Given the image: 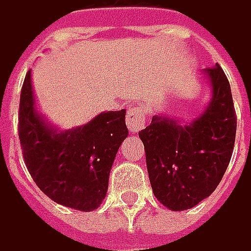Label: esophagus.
<instances>
[{"instance_id": "34e87169", "label": "esophagus", "mask_w": 251, "mask_h": 251, "mask_svg": "<svg viewBox=\"0 0 251 251\" xmlns=\"http://www.w3.org/2000/svg\"><path fill=\"white\" fill-rule=\"evenodd\" d=\"M145 110L141 106H129L127 117H126V123H127V127H128L129 131L138 132L144 128L145 127Z\"/></svg>"}]
</instances>
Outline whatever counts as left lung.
<instances>
[{"instance_id":"1","label":"left lung","mask_w":251,"mask_h":251,"mask_svg":"<svg viewBox=\"0 0 251 251\" xmlns=\"http://www.w3.org/2000/svg\"><path fill=\"white\" fill-rule=\"evenodd\" d=\"M203 75L211 87L203 113L186 124L154 114L139 132L153 193L173 211L195 207L214 192L233 152L236 113L229 81L218 63Z\"/></svg>"}]
</instances>
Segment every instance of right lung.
<instances>
[{
	"label": "right lung",
	"instance_id": "right-lung-1",
	"mask_svg": "<svg viewBox=\"0 0 251 251\" xmlns=\"http://www.w3.org/2000/svg\"><path fill=\"white\" fill-rule=\"evenodd\" d=\"M128 135L126 110L103 112L81 127L60 131L38 113L28 70L20 94L19 139L37 186L66 207L92 211L103 201L116 153Z\"/></svg>",
	"mask_w": 251,
	"mask_h": 251
}]
</instances>
